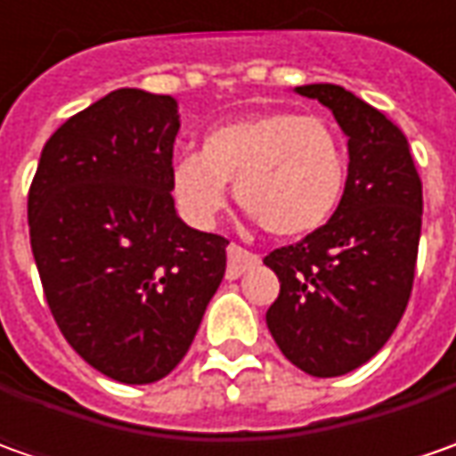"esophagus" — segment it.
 <instances>
[{
  "mask_svg": "<svg viewBox=\"0 0 456 456\" xmlns=\"http://www.w3.org/2000/svg\"><path fill=\"white\" fill-rule=\"evenodd\" d=\"M258 264H261L258 256L246 251V248H240L236 243H231L228 246V269H225V276L228 279H238V276H243L246 272H251Z\"/></svg>",
  "mask_w": 456,
  "mask_h": 456,
  "instance_id": "34e87169",
  "label": "esophagus"
}]
</instances>
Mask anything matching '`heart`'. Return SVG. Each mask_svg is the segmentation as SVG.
Listing matches in <instances>:
<instances>
[{"mask_svg":"<svg viewBox=\"0 0 456 456\" xmlns=\"http://www.w3.org/2000/svg\"><path fill=\"white\" fill-rule=\"evenodd\" d=\"M347 150L327 121L297 111H256L218 124L202 150L172 167L183 218L210 228L225 208L228 183L240 208L266 233L302 238L338 213L347 187Z\"/></svg>","mask_w":456,"mask_h":456,"instance_id":"obj_1","label":"heart"}]
</instances>
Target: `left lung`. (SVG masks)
Here are the masks:
<instances>
[{
    "instance_id": "8db88e82",
    "label": "left lung",
    "mask_w": 456,
    "mask_h": 456,
    "mask_svg": "<svg viewBox=\"0 0 456 456\" xmlns=\"http://www.w3.org/2000/svg\"><path fill=\"white\" fill-rule=\"evenodd\" d=\"M294 94L327 106L347 136L350 172L338 213L264 264L279 276L269 332L299 370L345 376L376 355L401 322L421 236V180L403 132L335 83Z\"/></svg>"
}]
</instances>
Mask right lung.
Wrapping results in <instances>:
<instances>
[{
	"instance_id": "obj_1",
	"label": "right lung",
	"mask_w": 456,
	"mask_h": 456,
	"mask_svg": "<svg viewBox=\"0 0 456 456\" xmlns=\"http://www.w3.org/2000/svg\"><path fill=\"white\" fill-rule=\"evenodd\" d=\"M177 101L118 88L45 142L27 198L45 299L98 373L144 386L177 368L225 273L228 240L172 198Z\"/></svg>"
}]
</instances>
